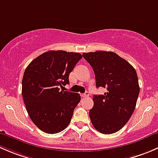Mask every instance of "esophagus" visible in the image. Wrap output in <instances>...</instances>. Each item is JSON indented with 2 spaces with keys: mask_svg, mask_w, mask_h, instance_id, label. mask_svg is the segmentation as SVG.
<instances>
[{
  "mask_svg": "<svg viewBox=\"0 0 158 158\" xmlns=\"http://www.w3.org/2000/svg\"><path fill=\"white\" fill-rule=\"evenodd\" d=\"M89 92H85L84 94H82V95H81V96L83 97V98H85V97H89Z\"/></svg>",
  "mask_w": 158,
  "mask_h": 158,
  "instance_id": "34e87169",
  "label": "esophagus"
}]
</instances>
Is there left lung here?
I'll use <instances>...</instances> for the list:
<instances>
[{
  "instance_id": "left-lung-1",
  "label": "left lung",
  "mask_w": 158,
  "mask_h": 158,
  "mask_svg": "<svg viewBox=\"0 0 158 158\" xmlns=\"http://www.w3.org/2000/svg\"><path fill=\"white\" fill-rule=\"evenodd\" d=\"M82 56L93 69L97 88L107 89L104 95L93 96L91 122L100 133H115L128 122L136 106L140 92L136 71L111 51L84 52Z\"/></svg>"
}]
</instances>
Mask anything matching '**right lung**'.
Masks as SVG:
<instances>
[{
	"label": "right lung",
	"instance_id": "1",
	"mask_svg": "<svg viewBox=\"0 0 158 158\" xmlns=\"http://www.w3.org/2000/svg\"><path fill=\"white\" fill-rule=\"evenodd\" d=\"M82 58L78 52L50 50L28 65L22 80V95L32 122L47 134H56L69 125L79 93L60 90L69 83V73Z\"/></svg>",
	"mask_w": 158,
	"mask_h": 158
}]
</instances>
